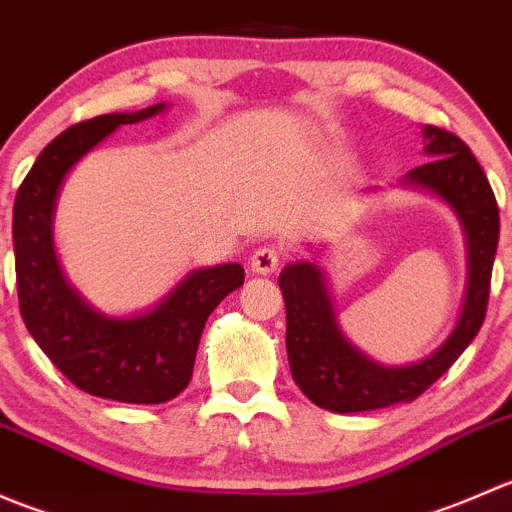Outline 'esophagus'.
Segmentation results:
<instances>
[{
	"label": "esophagus",
	"instance_id": "obj_1",
	"mask_svg": "<svg viewBox=\"0 0 512 512\" xmlns=\"http://www.w3.org/2000/svg\"><path fill=\"white\" fill-rule=\"evenodd\" d=\"M250 267L257 275H272V272L280 267V250H277L275 245L257 247L255 255H252L250 260Z\"/></svg>",
	"mask_w": 512,
	"mask_h": 512
}]
</instances>
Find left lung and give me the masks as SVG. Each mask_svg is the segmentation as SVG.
I'll return each instance as SVG.
<instances>
[{
    "label": "left lung",
    "instance_id": "left-lung-1",
    "mask_svg": "<svg viewBox=\"0 0 512 512\" xmlns=\"http://www.w3.org/2000/svg\"><path fill=\"white\" fill-rule=\"evenodd\" d=\"M423 133L431 160L409 170L406 180L441 195L466 227L471 262L466 307L456 332L438 352L418 364L389 369L366 359L342 337L317 267L309 262L285 267L280 287L287 307L289 369L304 396L334 414L386 409L418 399L466 352L488 312L490 275L500 235L493 188L471 148L456 133L436 126H426Z\"/></svg>",
    "mask_w": 512,
    "mask_h": 512
}]
</instances>
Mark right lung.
<instances>
[{
    "label": "right lung",
    "instance_id": "obj_1",
    "mask_svg": "<svg viewBox=\"0 0 512 512\" xmlns=\"http://www.w3.org/2000/svg\"><path fill=\"white\" fill-rule=\"evenodd\" d=\"M163 111L108 113L66 128L39 153L14 200V267L19 312L56 369L91 396L123 404H163L193 376L200 334L210 312L245 282L237 262L195 270L156 309L108 319L81 302L64 282L51 242L56 193L71 165L123 123Z\"/></svg>",
    "mask_w": 512,
    "mask_h": 512
}]
</instances>
